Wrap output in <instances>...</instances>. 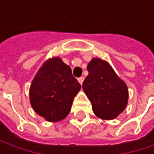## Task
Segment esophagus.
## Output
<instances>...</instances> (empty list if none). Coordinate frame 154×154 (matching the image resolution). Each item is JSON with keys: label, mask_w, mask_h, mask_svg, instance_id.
Returning a JSON list of instances; mask_svg holds the SVG:
<instances>
[{"label": "esophagus", "mask_w": 154, "mask_h": 154, "mask_svg": "<svg viewBox=\"0 0 154 154\" xmlns=\"http://www.w3.org/2000/svg\"><path fill=\"white\" fill-rule=\"evenodd\" d=\"M78 80H79V82L82 85V83H83V81H84V76H81V78H79V79H78Z\"/></svg>", "instance_id": "34e87169"}]
</instances>
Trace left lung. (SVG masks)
I'll return each mask as SVG.
<instances>
[{
  "mask_svg": "<svg viewBox=\"0 0 154 154\" xmlns=\"http://www.w3.org/2000/svg\"><path fill=\"white\" fill-rule=\"evenodd\" d=\"M87 68L88 75L82 87L92 104L94 114L108 120L117 118L128 103L127 85L111 66L100 58H92Z\"/></svg>",
  "mask_w": 154,
  "mask_h": 154,
  "instance_id": "1",
  "label": "left lung"
}]
</instances>
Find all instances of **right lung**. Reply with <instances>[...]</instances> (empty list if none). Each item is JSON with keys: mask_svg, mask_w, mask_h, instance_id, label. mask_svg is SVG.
<instances>
[{"mask_svg": "<svg viewBox=\"0 0 154 154\" xmlns=\"http://www.w3.org/2000/svg\"><path fill=\"white\" fill-rule=\"evenodd\" d=\"M80 88L70 66L60 57H53L44 63L32 79L30 103L47 122H60L70 112L74 97Z\"/></svg>", "mask_w": 154, "mask_h": 154, "instance_id": "1", "label": "right lung"}]
</instances>
